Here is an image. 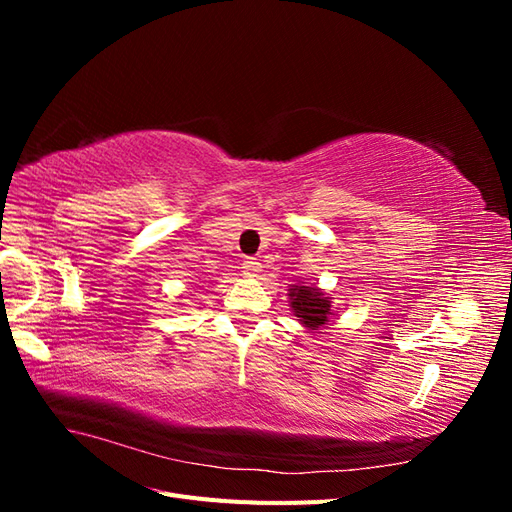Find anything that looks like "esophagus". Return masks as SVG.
<instances>
[{
	"mask_svg": "<svg viewBox=\"0 0 512 512\" xmlns=\"http://www.w3.org/2000/svg\"><path fill=\"white\" fill-rule=\"evenodd\" d=\"M243 271L247 275H258L262 271V265L256 258H243Z\"/></svg>",
	"mask_w": 512,
	"mask_h": 512,
	"instance_id": "esophagus-1",
	"label": "esophagus"
}]
</instances>
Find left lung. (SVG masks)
<instances>
[{
	"mask_svg": "<svg viewBox=\"0 0 512 512\" xmlns=\"http://www.w3.org/2000/svg\"><path fill=\"white\" fill-rule=\"evenodd\" d=\"M290 303L294 309V316L301 318V322L309 329H320L329 322L331 301L329 297H322V292H318L316 288L292 286Z\"/></svg>",
	"mask_w": 512,
	"mask_h": 512,
	"instance_id": "1",
	"label": "left lung"
}]
</instances>
